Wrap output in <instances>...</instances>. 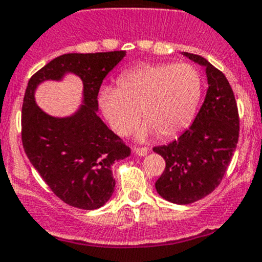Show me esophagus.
I'll use <instances>...</instances> for the list:
<instances>
[{"instance_id": "obj_1", "label": "esophagus", "mask_w": 262, "mask_h": 262, "mask_svg": "<svg viewBox=\"0 0 262 262\" xmlns=\"http://www.w3.org/2000/svg\"><path fill=\"white\" fill-rule=\"evenodd\" d=\"M148 153V148H136L135 149V155H138L139 157H144V156H147Z\"/></svg>"}]
</instances>
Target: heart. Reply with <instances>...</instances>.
Masks as SVG:
<instances>
[{
  "instance_id": "heart-1",
  "label": "heart",
  "mask_w": 262,
  "mask_h": 262,
  "mask_svg": "<svg viewBox=\"0 0 262 262\" xmlns=\"http://www.w3.org/2000/svg\"><path fill=\"white\" fill-rule=\"evenodd\" d=\"M203 95V79L189 63L143 64L126 71L118 88L102 87L98 105L115 134L124 136L136 126L143 110L138 139L160 133L172 138L188 128Z\"/></svg>"
}]
</instances>
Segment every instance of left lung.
<instances>
[{"mask_svg": "<svg viewBox=\"0 0 262 262\" xmlns=\"http://www.w3.org/2000/svg\"><path fill=\"white\" fill-rule=\"evenodd\" d=\"M184 57L205 67L208 91L195 121L178 140L153 148L166 162L156 182L158 195L186 205L212 193L224 178L239 138V115L226 76L198 54Z\"/></svg>", "mask_w": 262, "mask_h": 262, "instance_id": "left-lung-1", "label": "left lung"}]
</instances>
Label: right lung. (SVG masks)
Listing matches in <instances>:
<instances>
[{
	"instance_id": "add662e5",
	"label": "right lung",
	"mask_w": 262,
	"mask_h": 262,
	"mask_svg": "<svg viewBox=\"0 0 262 262\" xmlns=\"http://www.w3.org/2000/svg\"><path fill=\"white\" fill-rule=\"evenodd\" d=\"M126 52L67 53L30 79L21 107V141L28 160L54 193L71 206L93 210L114 192L112 166L129 156V148L97 115L102 80ZM67 73L83 81L82 105L71 116L53 117L35 104L34 92L47 80Z\"/></svg>"
}]
</instances>
